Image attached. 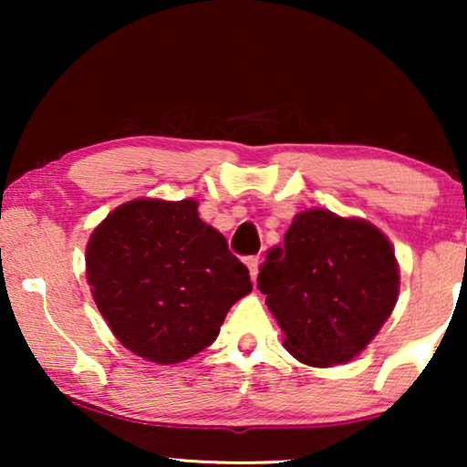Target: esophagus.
<instances>
[{
	"instance_id": "obj_1",
	"label": "esophagus",
	"mask_w": 467,
	"mask_h": 467,
	"mask_svg": "<svg viewBox=\"0 0 467 467\" xmlns=\"http://www.w3.org/2000/svg\"><path fill=\"white\" fill-rule=\"evenodd\" d=\"M246 265H248V272H251V278L254 283V280H257V274H259V257H248Z\"/></svg>"
}]
</instances>
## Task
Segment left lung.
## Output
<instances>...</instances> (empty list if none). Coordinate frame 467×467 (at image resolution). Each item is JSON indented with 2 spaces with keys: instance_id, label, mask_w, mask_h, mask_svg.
<instances>
[{
  "instance_id": "1",
  "label": "left lung",
  "mask_w": 467,
  "mask_h": 467,
  "mask_svg": "<svg viewBox=\"0 0 467 467\" xmlns=\"http://www.w3.org/2000/svg\"><path fill=\"white\" fill-rule=\"evenodd\" d=\"M257 286L283 329V347L302 363L331 368L355 359L391 317L400 265L369 221L310 208L267 251Z\"/></svg>"
}]
</instances>
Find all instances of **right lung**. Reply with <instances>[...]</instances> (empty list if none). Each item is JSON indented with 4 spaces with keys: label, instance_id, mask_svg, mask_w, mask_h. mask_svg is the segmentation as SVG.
Segmentation results:
<instances>
[{
    "label": "right lung",
    "instance_id": "obj_1",
    "mask_svg": "<svg viewBox=\"0 0 467 467\" xmlns=\"http://www.w3.org/2000/svg\"><path fill=\"white\" fill-rule=\"evenodd\" d=\"M85 261L114 337L159 366L210 347L229 308L253 291L246 265L200 219L193 197L120 203L93 229Z\"/></svg>",
    "mask_w": 467,
    "mask_h": 467
}]
</instances>
